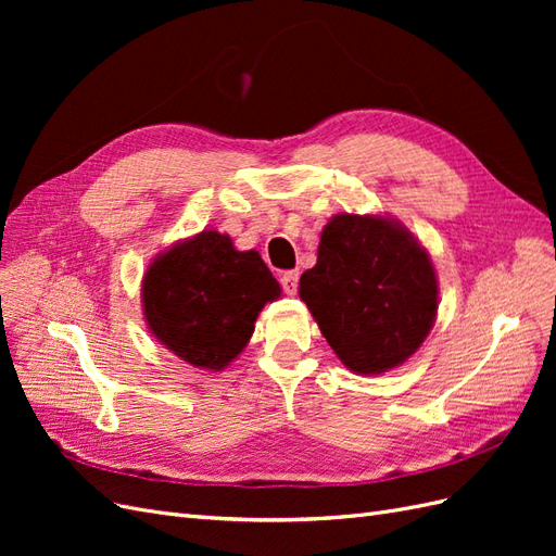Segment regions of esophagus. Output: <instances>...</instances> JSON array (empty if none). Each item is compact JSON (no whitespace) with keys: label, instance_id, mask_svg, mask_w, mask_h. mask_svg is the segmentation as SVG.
Wrapping results in <instances>:
<instances>
[{"label":"esophagus","instance_id":"34e87169","mask_svg":"<svg viewBox=\"0 0 556 556\" xmlns=\"http://www.w3.org/2000/svg\"><path fill=\"white\" fill-rule=\"evenodd\" d=\"M280 285H282V292L285 294H296L299 288V271H285L280 276Z\"/></svg>","mask_w":556,"mask_h":556}]
</instances>
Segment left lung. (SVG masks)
I'll use <instances>...</instances> for the list:
<instances>
[{
    "label": "left lung",
    "instance_id": "left-lung-1",
    "mask_svg": "<svg viewBox=\"0 0 556 556\" xmlns=\"http://www.w3.org/2000/svg\"><path fill=\"white\" fill-rule=\"evenodd\" d=\"M299 296L336 357L359 376H378L425 343L439 280L429 252L394 217L339 213L323 229Z\"/></svg>",
    "mask_w": 556,
    "mask_h": 556
}]
</instances>
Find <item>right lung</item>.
I'll return each mask as SVG.
<instances>
[{
  "label": "right lung",
  "mask_w": 556,
  "mask_h": 556,
  "mask_svg": "<svg viewBox=\"0 0 556 556\" xmlns=\"http://www.w3.org/2000/svg\"><path fill=\"white\" fill-rule=\"evenodd\" d=\"M280 285L255 250L204 229L148 266L141 285L150 333L197 368L220 371L248 345L260 311Z\"/></svg>",
  "instance_id": "obj_1"
}]
</instances>
